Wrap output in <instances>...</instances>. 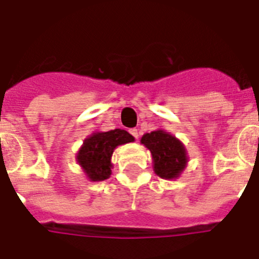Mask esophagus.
Here are the masks:
<instances>
[{
	"instance_id": "esophagus-1",
	"label": "esophagus",
	"mask_w": 259,
	"mask_h": 259,
	"mask_svg": "<svg viewBox=\"0 0 259 259\" xmlns=\"http://www.w3.org/2000/svg\"><path fill=\"white\" fill-rule=\"evenodd\" d=\"M129 133L132 134V136H133L134 138H136V140H138V137H140V134H138V130H137V129H130Z\"/></svg>"
}]
</instances>
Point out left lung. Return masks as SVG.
Returning <instances> with one entry per match:
<instances>
[{
  "label": "left lung",
  "instance_id": "1",
  "mask_svg": "<svg viewBox=\"0 0 259 259\" xmlns=\"http://www.w3.org/2000/svg\"><path fill=\"white\" fill-rule=\"evenodd\" d=\"M141 142L151 151L154 171L163 179H174L180 175L187 163L184 146L171 134L155 130L142 137Z\"/></svg>",
  "mask_w": 259,
  "mask_h": 259
}]
</instances>
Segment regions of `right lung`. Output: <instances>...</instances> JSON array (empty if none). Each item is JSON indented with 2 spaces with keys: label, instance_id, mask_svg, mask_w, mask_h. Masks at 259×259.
I'll list each match as a JSON object with an SVG mask.
<instances>
[{
  "label": "right lung",
  "instance_id": "1",
  "mask_svg": "<svg viewBox=\"0 0 259 259\" xmlns=\"http://www.w3.org/2000/svg\"><path fill=\"white\" fill-rule=\"evenodd\" d=\"M133 141L132 134L121 129L110 130L105 133H95L84 141V145L77 154V162L91 180H105L112 174L110 158L113 150L118 145Z\"/></svg>",
  "mask_w": 259,
  "mask_h": 259
}]
</instances>
